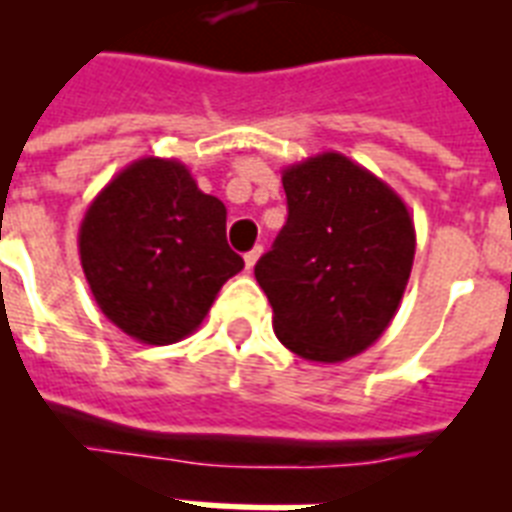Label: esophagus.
I'll use <instances>...</instances> for the list:
<instances>
[{
    "label": "esophagus",
    "instance_id": "34e87169",
    "mask_svg": "<svg viewBox=\"0 0 512 512\" xmlns=\"http://www.w3.org/2000/svg\"><path fill=\"white\" fill-rule=\"evenodd\" d=\"M259 256H261V248H253L251 253H245V269H248V272H251V269L256 267V261H259Z\"/></svg>",
    "mask_w": 512,
    "mask_h": 512
}]
</instances>
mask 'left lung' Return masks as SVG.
Instances as JSON below:
<instances>
[{
    "label": "left lung",
    "instance_id": "1",
    "mask_svg": "<svg viewBox=\"0 0 512 512\" xmlns=\"http://www.w3.org/2000/svg\"><path fill=\"white\" fill-rule=\"evenodd\" d=\"M288 221L256 280L277 339L312 363L368 350L395 318L417 232L390 184L339 152L283 168Z\"/></svg>",
    "mask_w": 512,
    "mask_h": 512
}]
</instances>
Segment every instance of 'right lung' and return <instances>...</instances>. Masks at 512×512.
<instances>
[{
	"label": "right lung",
	"instance_id": "add662e5",
	"mask_svg": "<svg viewBox=\"0 0 512 512\" xmlns=\"http://www.w3.org/2000/svg\"><path fill=\"white\" fill-rule=\"evenodd\" d=\"M79 261L95 304L141 344L194 334L221 285L245 267L227 245V208L189 168L141 157L87 205Z\"/></svg>",
	"mask_w": 512,
	"mask_h": 512
}]
</instances>
